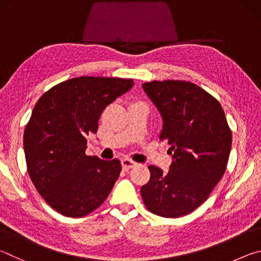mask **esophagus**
I'll list each match as a JSON object with an SVG mask.
<instances>
[{
  "label": "esophagus",
  "mask_w": 261,
  "mask_h": 261,
  "mask_svg": "<svg viewBox=\"0 0 261 261\" xmlns=\"http://www.w3.org/2000/svg\"><path fill=\"white\" fill-rule=\"evenodd\" d=\"M135 166H136V162L130 160V159H123V160H122L123 169L129 170V169H131V168H134Z\"/></svg>",
  "instance_id": "obj_1"
}]
</instances>
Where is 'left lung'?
Returning a JSON list of instances; mask_svg holds the SVG:
<instances>
[{"mask_svg": "<svg viewBox=\"0 0 261 261\" xmlns=\"http://www.w3.org/2000/svg\"><path fill=\"white\" fill-rule=\"evenodd\" d=\"M143 90L161 114L159 138L170 146L173 162L167 173L148 166L141 197L153 214L179 218L198 208L222 178L231 131L219 101L196 84L154 81Z\"/></svg>", "mask_w": 261, "mask_h": 261, "instance_id": "8db88e82", "label": "left lung"}]
</instances>
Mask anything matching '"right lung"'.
I'll return each instance as SVG.
<instances>
[{
  "instance_id": "obj_1",
  "label": "right lung",
  "mask_w": 261,
  "mask_h": 261,
  "mask_svg": "<svg viewBox=\"0 0 261 261\" xmlns=\"http://www.w3.org/2000/svg\"><path fill=\"white\" fill-rule=\"evenodd\" d=\"M132 79L77 77L42 94L24 131L26 166L35 189L59 213L82 218L102 204L122 170L117 159L88 156L86 137L101 114L134 86Z\"/></svg>"
}]
</instances>
